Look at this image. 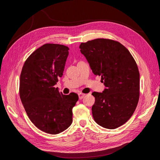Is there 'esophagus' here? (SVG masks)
Segmentation results:
<instances>
[{"label":"esophagus","mask_w":160,"mask_h":160,"mask_svg":"<svg viewBox=\"0 0 160 160\" xmlns=\"http://www.w3.org/2000/svg\"><path fill=\"white\" fill-rule=\"evenodd\" d=\"M78 95H79V99H83V98H84V96L85 95V94L82 93H78Z\"/></svg>","instance_id":"34e87169"}]
</instances>
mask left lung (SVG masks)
Wrapping results in <instances>:
<instances>
[{
  "instance_id": "8db88e82",
  "label": "left lung",
  "mask_w": 160,
  "mask_h": 160,
  "mask_svg": "<svg viewBox=\"0 0 160 160\" xmlns=\"http://www.w3.org/2000/svg\"><path fill=\"white\" fill-rule=\"evenodd\" d=\"M95 75L101 76L105 89L93 92L92 114L101 127L113 129L126 123L139 98V72L133 57L122 44L97 38L79 46Z\"/></svg>"
}]
</instances>
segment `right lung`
Here are the masks:
<instances>
[{
  "mask_svg": "<svg viewBox=\"0 0 160 160\" xmlns=\"http://www.w3.org/2000/svg\"><path fill=\"white\" fill-rule=\"evenodd\" d=\"M69 49L59 44H45L34 51L24 64L19 93L28 118L45 133L58 134L72 122V109L78 95H63L55 85L61 77Z\"/></svg>",
  "mask_w": 160,
  "mask_h": 160,
  "instance_id": "1",
  "label": "right lung"
}]
</instances>
